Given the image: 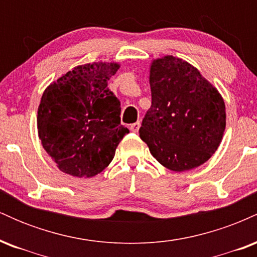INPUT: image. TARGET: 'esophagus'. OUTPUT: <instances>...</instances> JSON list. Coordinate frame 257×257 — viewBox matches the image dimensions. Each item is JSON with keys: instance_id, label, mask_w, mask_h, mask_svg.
<instances>
[{"instance_id": "obj_1", "label": "esophagus", "mask_w": 257, "mask_h": 257, "mask_svg": "<svg viewBox=\"0 0 257 257\" xmlns=\"http://www.w3.org/2000/svg\"><path fill=\"white\" fill-rule=\"evenodd\" d=\"M140 125H141L140 122H135V123H133V124H131L129 129H131L133 133H138L139 129H140Z\"/></svg>"}]
</instances>
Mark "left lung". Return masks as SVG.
Wrapping results in <instances>:
<instances>
[{"instance_id": "obj_1", "label": "left lung", "mask_w": 257, "mask_h": 257, "mask_svg": "<svg viewBox=\"0 0 257 257\" xmlns=\"http://www.w3.org/2000/svg\"><path fill=\"white\" fill-rule=\"evenodd\" d=\"M152 104L139 133L159 163L173 172L204 164L226 128V107L219 90L182 59L166 55L150 67Z\"/></svg>"}]
</instances>
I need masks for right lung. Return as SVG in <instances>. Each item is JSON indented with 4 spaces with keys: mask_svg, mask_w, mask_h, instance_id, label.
Returning a JSON list of instances; mask_svg holds the SVG:
<instances>
[{
    "mask_svg": "<svg viewBox=\"0 0 257 257\" xmlns=\"http://www.w3.org/2000/svg\"><path fill=\"white\" fill-rule=\"evenodd\" d=\"M118 63L78 65L43 91L37 111L38 138L61 172L76 178L101 173L128 128L120 102L107 88Z\"/></svg>",
    "mask_w": 257,
    "mask_h": 257,
    "instance_id": "right-lung-1",
    "label": "right lung"
}]
</instances>
